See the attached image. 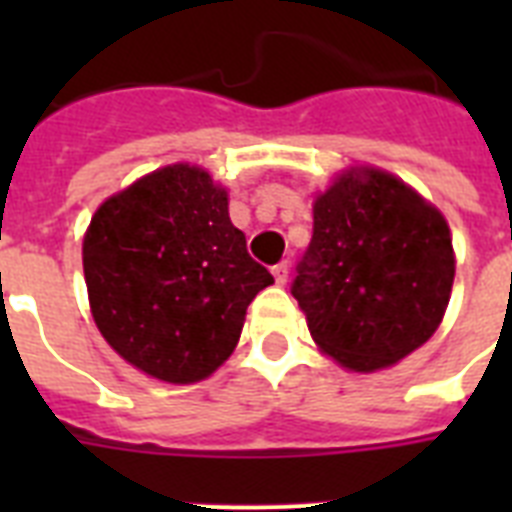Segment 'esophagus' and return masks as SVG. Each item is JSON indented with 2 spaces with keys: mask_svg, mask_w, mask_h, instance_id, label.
Masks as SVG:
<instances>
[{
  "mask_svg": "<svg viewBox=\"0 0 512 512\" xmlns=\"http://www.w3.org/2000/svg\"><path fill=\"white\" fill-rule=\"evenodd\" d=\"M273 279L279 281V284H287V279H289V263H287V260H281L279 265H273Z\"/></svg>",
  "mask_w": 512,
  "mask_h": 512,
  "instance_id": "esophagus-1",
  "label": "esophagus"
}]
</instances>
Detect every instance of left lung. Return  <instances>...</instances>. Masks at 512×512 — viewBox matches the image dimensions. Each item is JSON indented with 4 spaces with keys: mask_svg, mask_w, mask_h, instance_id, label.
<instances>
[{
    "mask_svg": "<svg viewBox=\"0 0 512 512\" xmlns=\"http://www.w3.org/2000/svg\"><path fill=\"white\" fill-rule=\"evenodd\" d=\"M454 281L444 215L398 177L345 172L313 204V236L292 295L324 353L356 372L428 342Z\"/></svg>",
    "mask_w": 512,
    "mask_h": 512,
    "instance_id": "obj_1",
    "label": "left lung"
}]
</instances>
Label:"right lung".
Here are the masks:
<instances>
[{"mask_svg": "<svg viewBox=\"0 0 512 512\" xmlns=\"http://www.w3.org/2000/svg\"><path fill=\"white\" fill-rule=\"evenodd\" d=\"M92 319L164 382H199L231 356L249 303L273 284L228 217V193L172 164L100 204L84 236Z\"/></svg>", "mask_w": 512, "mask_h": 512, "instance_id": "add662e5", "label": "right lung"}]
</instances>
